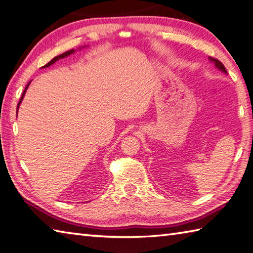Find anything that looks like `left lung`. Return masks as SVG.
Returning a JSON list of instances; mask_svg holds the SVG:
<instances>
[{"mask_svg": "<svg viewBox=\"0 0 253 253\" xmlns=\"http://www.w3.org/2000/svg\"><path fill=\"white\" fill-rule=\"evenodd\" d=\"M209 60H210L211 62H213V63H214V65H215V68H216V69H218L219 71H221V72H223V73H225V74H227V71H226V69H225V66L223 65V63H221V62H220V61H218L217 59L211 58V56H209Z\"/></svg>", "mask_w": 253, "mask_h": 253, "instance_id": "obj_1", "label": "left lung"}]
</instances>
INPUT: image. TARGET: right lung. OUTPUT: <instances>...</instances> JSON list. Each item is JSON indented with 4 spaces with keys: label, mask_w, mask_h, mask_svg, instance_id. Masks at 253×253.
<instances>
[{
    "label": "right lung",
    "mask_w": 253,
    "mask_h": 253,
    "mask_svg": "<svg viewBox=\"0 0 253 253\" xmlns=\"http://www.w3.org/2000/svg\"><path fill=\"white\" fill-rule=\"evenodd\" d=\"M80 49H82V48H80ZM75 52V50L74 49H72V50H70V51H66V52H64V53H62V54H60V55H58V56H55V58H53L52 60H51L50 62H48L47 64H45L44 66H42V68H48V66H50V65H52L53 63H55L56 61L58 60H60V59H63V58H66V56H69V55H71V54H73ZM32 83V81L29 82V83L27 84V86L25 87V90H24V92H23V95H22V97H20V100H19V102H18V105H17V112H18V108H19V105L22 104V101H23V99H24V96H25V94H26V90H27V88H28V86H29V84Z\"/></svg>",
    "instance_id": "add662e5"
}]
</instances>
